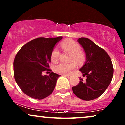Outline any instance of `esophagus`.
I'll return each instance as SVG.
<instances>
[{
  "label": "esophagus",
  "instance_id": "1",
  "mask_svg": "<svg viewBox=\"0 0 125 125\" xmlns=\"http://www.w3.org/2000/svg\"><path fill=\"white\" fill-rule=\"evenodd\" d=\"M64 76H65V77H67V78L68 79H69V78H71V76H69V75H67V74H64Z\"/></svg>",
  "mask_w": 125,
  "mask_h": 125
}]
</instances>
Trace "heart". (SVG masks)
<instances>
[{
  "label": "heart",
  "mask_w": 125,
  "mask_h": 125,
  "mask_svg": "<svg viewBox=\"0 0 125 125\" xmlns=\"http://www.w3.org/2000/svg\"><path fill=\"white\" fill-rule=\"evenodd\" d=\"M61 48L63 51L71 53L69 63L61 62L54 66V71L56 73L62 74H68L72 70L75 68L76 63L81 64L84 60V54L82 52L81 46L75 41L71 39H67L63 41L61 44ZM60 52L58 48H55L52 51L51 59L52 62H56L59 58Z\"/></svg>",
  "instance_id": "obj_1"
}]
</instances>
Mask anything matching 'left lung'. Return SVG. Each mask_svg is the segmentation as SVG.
I'll return each mask as SVG.
<instances>
[{"mask_svg":"<svg viewBox=\"0 0 125 125\" xmlns=\"http://www.w3.org/2000/svg\"><path fill=\"white\" fill-rule=\"evenodd\" d=\"M84 49L86 61L79 69L83 76L80 77L79 84L72 87L74 94L84 100L96 99L104 94L113 77V68L111 59L106 52L88 38H81L77 40Z\"/></svg>","mask_w":125,"mask_h":125,"instance_id":"left-lung-1","label":"left lung"}]
</instances>
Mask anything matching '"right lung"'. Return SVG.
Listing matches in <instances>:
<instances>
[{
	"mask_svg": "<svg viewBox=\"0 0 125 125\" xmlns=\"http://www.w3.org/2000/svg\"><path fill=\"white\" fill-rule=\"evenodd\" d=\"M62 38L35 39L23 46L16 55L14 77L19 87L28 96L43 99L54 90L60 75L53 72L49 76L42 73L51 71L49 69L51 52Z\"/></svg>",
	"mask_w": 125,
	"mask_h": 125,
	"instance_id": "obj_1",
	"label": "right lung"
}]
</instances>
